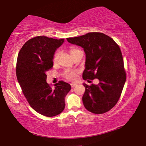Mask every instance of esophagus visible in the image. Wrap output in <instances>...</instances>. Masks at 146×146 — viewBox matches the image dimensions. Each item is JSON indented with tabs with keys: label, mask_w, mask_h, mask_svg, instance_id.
Wrapping results in <instances>:
<instances>
[{
	"label": "esophagus",
	"mask_w": 146,
	"mask_h": 146,
	"mask_svg": "<svg viewBox=\"0 0 146 146\" xmlns=\"http://www.w3.org/2000/svg\"><path fill=\"white\" fill-rule=\"evenodd\" d=\"M70 86H71L72 88H74V86H76V84H75V83H71V84H70Z\"/></svg>",
	"instance_id": "34e87169"
}]
</instances>
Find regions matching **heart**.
I'll list each match as a JSON object with an SVG mask.
<instances>
[{
    "mask_svg": "<svg viewBox=\"0 0 146 146\" xmlns=\"http://www.w3.org/2000/svg\"><path fill=\"white\" fill-rule=\"evenodd\" d=\"M80 51H81L80 50H79L78 48H71L70 49V53L72 56H73L76 53L78 52H80ZM58 54H59L58 51L56 52L55 53V54H54V58H53L54 62H56L58 56ZM64 76L66 79L69 80H74L76 79V73L74 72H72V71L66 70V71H65L64 74Z\"/></svg>",
    "mask_w": 146,
    "mask_h": 146,
    "instance_id": "heart-1",
    "label": "heart"
}]
</instances>
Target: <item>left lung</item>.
I'll return each mask as SVG.
<instances>
[{"mask_svg": "<svg viewBox=\"0 0 146 146\" xmlns=\"http://www.w3.org/2000/svg\"><path fill=\"white\" fill-rule=\"evenodd\" d=\"M68 42L83 48L86 54L84 80L98 79V84L85 83L84 106L92 113L107 112L116 104L126 80L121 52L108 36L89 33L80 36L68 38Z\"/></svg>", "mask_w": 146, "mask_h": 146, "instance_id": "obj_1", "label": "left lung"}]
</instances>
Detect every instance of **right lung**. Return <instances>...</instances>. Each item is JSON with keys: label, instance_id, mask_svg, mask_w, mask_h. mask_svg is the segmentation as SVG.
Returning <instances> with one entry per match:
<instances>
[{"label": "right lung", "instance_id": "obj_1", "mask_svg": "<svg viewBox=\"0 0 146 146\" xmlns=\"http://www.w3.org/2000/svg\"><path fill=\"white\" fill-rule=\"evenodd\" d=\"M64 42V38L34 37L23 46L17 58L16 72L24 95L36 111L47 117L64 110V98L71 89L64 81L56 84L54 89L46 82V72L52 68L55 52Z\"/></svg>", "mask_w": 146, "mask_h": 146}]
</instances>
